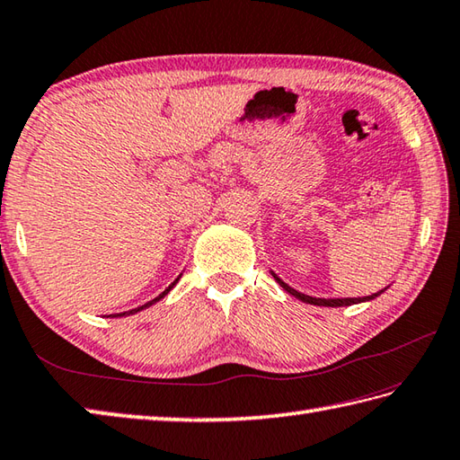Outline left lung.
<instances>
[{
	"label": "left lung",
	"instance_id": "1",
	"mask_svg": "<svg viewBox=\"0 0 460 460\" xmlns=\"http://www.w3.org/2000/svg\"><path fill=\"white\" fill-rule=\"evenodd\" d=\"M271 275L275 277V281L283 287V289L289 293V295H293V296H296V299L299 301H303V303H309V305H319V307H349V305H357V303H365V301H371V299H375V296H379L381 293H385V289L383 291H379V293H373V295H368V296H345V299H319V296H311V295H305V293H299V291H295L293 287H289L287 285L283 279H279L273 271H271Z\"/></svg>",
	"mask_w": 460,
	"mask_h": 460
}]
</instances>
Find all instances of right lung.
Wrapping results in <instances>:
<instances>
[{
	"label": "right lung",
	"instance_id": "add662e5",
	"mask_svg": "<svg viewBox=\"0 0 460 460\" xmlns=\"http://www.w3.org/2000/svg\"><path fill=\"white\" fill-rule=\"evenodd\" d=\"M177 281H179V277L175 279V281H173V283H171V285L167 287V289H165L164 293H161L159 296H155V299H153V301H149V303H146V305H141V307H137V309H131V311H125V313H115V314H113V317H125V314H133V313H137V311H143V309H146V307H151V305H153V303H157V301H161V299H164V296H165V295H167V293H169L171 289H173V287H175V283H177Z\"/></svg>",
	"mask_w": 460,
	"mask_h": 460
}]
</instances>
